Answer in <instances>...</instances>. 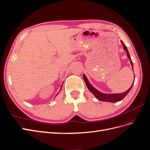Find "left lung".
Returning <instances> with one entry per match:
<instances>
[{"instance_id":"8db88e82","label":"left lung","mask_w":150,"mask_h":150,"mask_svg":"<svg viewBox=\"0 0 150 150\" xmlns=\"http://www.w3.org/2000/svg\"><path fill=\"white\" fill-rule=\"evenodd\" d=\"M121 42H122V45L124 46V49L125 50V51L127 52V56L128 57V58L130 59L132 67H133V63H132V61L131 60V58L130 57V55H129L128 50H127V47L125 46L124 43L122 41H121ZM83 79H84V80H85V81L86 83V86H87V87L88 88V90H89L93 94V95L95 96V97L98 99V100L101 101L110 102V103H116V102H118L119 101L122 100V99L127 95V94L129 93V91L131 90V88L133 86V85H134V83H133L132 85L131 86V87L129 88V89L128 90H127L126 91L124 92V93H117V94H104V93L99 92L96 89H95V88H94L90 83L89 81H88L87 78H86V76L85 75H83Z\"/></svg>"}]
</instances>
